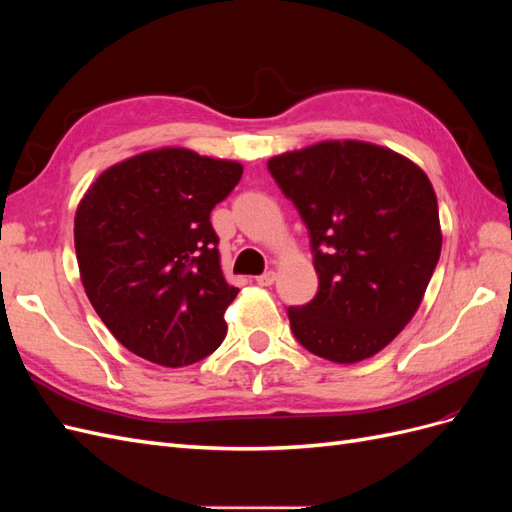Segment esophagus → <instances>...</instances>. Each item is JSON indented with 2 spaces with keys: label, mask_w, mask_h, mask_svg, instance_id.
I'll return each instance as SVG.
<instances>
[{
  "label": "esophagus",
  "mask_w": 512,
  "mask_h": 512,
  "mask_svg": "<svg viewBox=\"0 0 512 512\" xmlns=\"http://www.w3.org/2000/svg\"><path fill=\"white\" fill-rule=\"evenodd\" d=\"M256 282H258V286H271L275 282V271H267V273L258 275Z\"/></svg>",
  "instance_id": "1"
}]
</instances>
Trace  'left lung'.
Instances as JSON below:
<instances>
[{"instance_id": "1", "label": "left lung", "mask_w": 512, "mask_h": 512, "mask_svg": "<svg viewBox=\"0 0 512 512\" xmlns=\"http://www.w3.org/2000/svg\"><path fill=\"white\" fill-rule=\"evenodd\" d=\"M309 230L318 294L288 307L299 344L352 365L412 320L438 265L442 230L429 177L401 153L322 141L267 162Z\"/></svg>"}]
</instances>
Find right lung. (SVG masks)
Here are the masks:
<instances>
[{
    "label": "right lung",
    "instance_id": "1",
    "mask_svg": "<svg viewBox=\"0 0 512 512\" xmlns=\"http://www.w3.org/2000/svg\"><path fill=\"white\" fill-rule=\"evenodd\" d=\"M243 166L162 147L106 168L74 218L81 282L117 342L141 359L183 367L226 335L239 288L224 280L213 207Z\"/></svg>",
    "mask_w": 512,
    "mask_h": 512
}]
</instances>
